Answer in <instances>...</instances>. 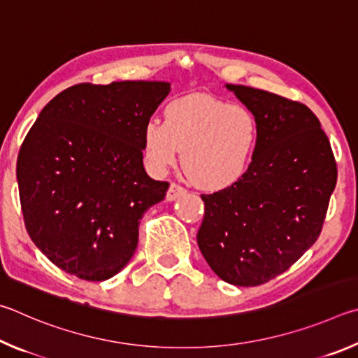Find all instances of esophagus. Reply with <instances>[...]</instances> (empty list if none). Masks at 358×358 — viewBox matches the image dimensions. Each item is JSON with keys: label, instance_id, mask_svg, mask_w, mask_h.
Instances as JSON below:
<instances>
[{"label": "esophagus", "instance_id": "34e87169", "mask_svg": "<svg viewBox=\"0 0 358 358\" xmlns=\"http://www.w3.org/2000/svg\"><path fill=\"white\" fill-rule=\"evenodd\" d=\"M185 193H187V190L182 185H179L178 182H171V185H169V189L166 192V199L168 201H173V199L182 196V195H185Z\"/></svg>", "mask_w": 358, "mask_h": 358}]
</instances>
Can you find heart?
<instances>
[{
	"instance_id": "1",
	"label": "heart",
	"mask_w": 358,
	"mask_h": 358,
	"mask_svg": "<svg viewBox=\"0 0 358 358\" xmlns=\"http://www.w3.org/2000/svg\"><path fill=\"white\" fill-rule=\"evenodd\" d=\"M165 122L150 119L143 130V150L154 173L178 162L203 190H223L245 176L258 148L259 124L245 105L228 103L209 94H189L169 102Z\"/></svg>"
}]
</instances>
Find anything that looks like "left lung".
Returning <instances> with one entry per match:
<instances>
[{"label": "left lung", "instance_id": "left-lung-1", "mask_svg": "<svg viewBox=\"0 0 358 358\" xmlns=\"http://www.w3.org/2000/svg\"><path fill=\"white\" fill-rule=\"evenodd\" d=\"M227 87L255 113L259 141L239 182L201 195L196 239L222 280L259 286L286 272L317 241L338 169L308 106L250 86Z\"/></svg>", "mask_w": 358, "mask_h": 358}]
</instances>
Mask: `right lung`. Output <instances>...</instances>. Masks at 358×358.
<instances>
[{"instance_id":"add662e5","label":"right lung","mask_w":358,"mask_h":358,"mask_svg":"<svg viewBox=\"0 0 358 358\" xmlns=\"http://www.w3.org/2000/svg\"><path fill=\"white\" fill-rule=\"evenodd\" d=\"M165 81L80 83L43 106L24 136L17 180L24 227L56 267L111 278L138 245V227L169 184L143 166V130Z\"/></svg>"}]
</instances>
